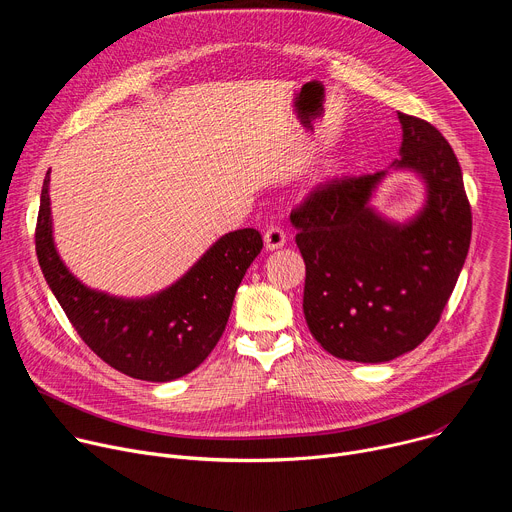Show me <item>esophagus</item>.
<instances>
[{"label": "esophagus", "instance_id": "1", "mask_svg": "<svg viewBox=\"0 0 512 512\" xmlns=\"http://www.w3.org/2000/svg\"><path fill=\"white\" fill-rule=\"evenodd\" d=\"M263 241H265V249L267 251H275V249H281L287 241L285 233L279 229V227H269L263 235Z\"/></svg>", "mask_w": 512, "mask_h": 512}]
</instances>
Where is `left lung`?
Segmentation results:
<instances>
[{
	"label": "left lung",
	"instance_id": "obj_1",
	"mask_svg": "<svg viewBox=\"0 0 512 512\" xmlns=\"http://www.w3.org/2000/svg\"><path fill=\"white\" fill-rule=\"evenodd\" d=\"M395 168L427 186L423 210L389 223L369 200L387 172L318 184L289 214L306 263L304 316L336 358L387 362L419 346L440 322L464 267L472 210L458 158L431 123L397 113Z\"/></svg>",
	"mask_w": 512,
	"mask_h": 512
}]
</instances>
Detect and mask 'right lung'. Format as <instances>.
Returning <instances> with one entry per match:
<instances>
[{"mask_svg":"<svg viewBox=\"0 0 512 512\" xmlns=\"http://www.w3.org/2000/svg\"><path fill=\"white\" fill-rule=\"evenodd\" d=\"M44 178L36 223V255L42 273L85 344L115 371L152 383L188 375L221 340L237 287L263 249L255 229L218 239L172 287L145 300L113 298L89 289L60 261L52 241Z\"/></svg>","mask_w":512,"mask_h":512,"instance_id":"1","label":"right lung"}]
</instances>
